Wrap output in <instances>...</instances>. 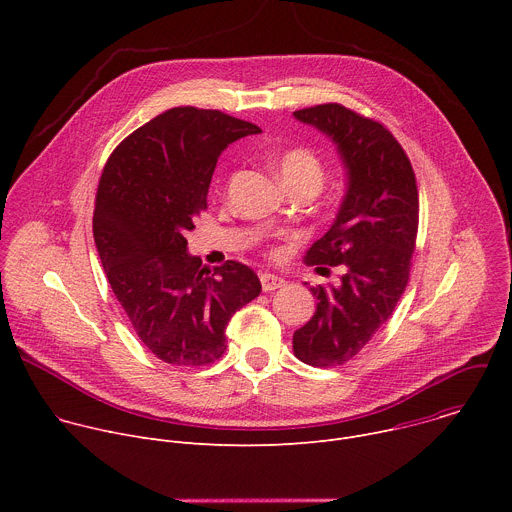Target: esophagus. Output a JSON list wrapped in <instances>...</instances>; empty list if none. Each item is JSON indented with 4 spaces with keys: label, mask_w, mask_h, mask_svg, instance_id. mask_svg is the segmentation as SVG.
<instances>
[{
    "label": "esophagus",
    "mask_w": 512,
    "mask_h": 512,
    "mask_svg": "<svg viewBox=\"0 0 512 512\" xmlns=\"http://www.w3.org/2000/svg\"><path fill=\"white\" fill-rule=\"evenodd\" d=\"M285 285V279L273 275V273H261V287L263 291H275Z\"/></svg>",
    "instance_id": "1"
}]
</instances>
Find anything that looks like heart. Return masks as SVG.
<instances>
[{"mask_svg": "<svg viewBox=\"0 0 512 512\" xmlns=\"http://www.w3.org/2000/svg\"><path fill=\"white\" fill-rule=\"evenodd\" d=\"M275 168L287 188L300 186V184H310L320 188L324 180V166L320 158L310 148H304V145L283 150L277 156Z\"/></svg>", "mask_w": 512, "mask_h": 512, "instance_id": "b5f03b06", "label": "heart"}]
</instances>
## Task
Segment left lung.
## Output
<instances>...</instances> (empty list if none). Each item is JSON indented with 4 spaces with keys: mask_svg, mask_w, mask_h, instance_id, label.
Wrapping results in <instances>:
<instances>
[{
    "mask_svg": "<svg viewBox=\"0 0 512 512\" xmlns=\"http://www.w3.org/2000/svg\"><path fill=\"white\" fill-rule=\"evenodd\" d=\"M294 117L336 143L348 178L334 225L306 253L308 265H344L346 273L338 287H310L316 312L294 332V354L330 369L367 346L401 300L415 251L419 194L405 150L379 121L338 103L300 109Z\"/></svg>",
    "mask_w": 512,
    "mask_h": 512,
    "instance_id": "left-lung-1",
    "label": "left lung"
}]
</instances>
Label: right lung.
<instances>
[{
  "mask_svg": "<svg viewBox=\"0 0 512 512\" xmlns=\"http://www.w3.org/2000/svg\"><path fill=\"white\" fill-rule=\"evenodd\" d=\"M253 133L261 129L223 111L174 107L125 137L103 168L95 245L139 340L168 364L221 358L229 320L261 294L253 269H208L184 237L206 210L218 156Z\"/></svg>",
  "mask_w": 512,
  "mask_h": 512,
  "instance_id": "right-lung-1",
  "label": "right lung"
}]
</instances>
